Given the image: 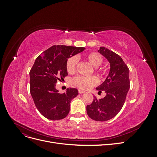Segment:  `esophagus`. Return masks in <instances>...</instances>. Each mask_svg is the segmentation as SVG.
Masks as SVG:
<instances>
[{
	"label": "esophagus",
	"instance_id": "esophagus-1",
	"mask_svg": "<svg viewBox=\"0 0 157 157\" xmlns=\"http://www.w3.org/2000/svg\"><path fill=\"white\" fill-rule=\"evenodd\" d=\"M78 92L79 94H84V93H85V91H84V90H80V89L78 90Z\"/></svg>",
	"mask_w": 157,
	"mask_h": 157
}]
</instances>
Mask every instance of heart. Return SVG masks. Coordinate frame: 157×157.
<instances>
[{
  "mask_svg": "<svg viewBox=\"0 0 157 157\" xmlns=\"http://www.w3.org/2000/svg\"><path fill=\"white\" fill-rule=\"evenodd\" d=\"M84 58L94 67H98L103 62L102 56L96 52H88V53L85 54ZM77 63V57L72 56L67 59V62H66V69L69 73L73 74L75 72ZM96 71L99 75L102 76L106 74V70L103 69H96ZM73 82L74 85L80 89L87 90L97 85L98 83V79L95 76L84 77V76L79 75L73 78Z\"/></svg>",
  "mask_w": 157,
  "mask_h": 157,
  "instance_id": "1",
  "label": "heart"
}]
</instances>
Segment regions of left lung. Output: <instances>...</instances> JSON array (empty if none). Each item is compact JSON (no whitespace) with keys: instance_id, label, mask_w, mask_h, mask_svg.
Returning a JSON list of instances; mask_svg holds the SVG:
<instances>
[{"instance_id":"1","label":"left lung","mask_w":157,"mask_h":157,"mask_svg":"<svg viewBox=\"0 0 157 157\" xmlns=\"http://www.w3.org/2000/svg\"><path fill=\"white\" fill-rule=\"evenodd\" d=\"M99 53L110 63V72L102 84L96 89L99 93L105 92L103 99L94 96L90 105H87L88 115L96 121H106L115 117L122 109L130 89L129 69L121 57L105 47H100Z\"/></svg>"}]
</instances>
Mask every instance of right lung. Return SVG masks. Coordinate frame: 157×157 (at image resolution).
<instances>
[{"label": "right lung", "mask_w": 157, "mask_h": 157, "mask_svg": "<svg viewBox=\"0 0 157 157\" xmlns=\"http://www.w3.org/2000/svg\"><path fill=\"white\" fill-rule=\"evenodd\" d=\"M84 47L54 45L37 57L29 72L30 92L38 111L52 121L67 116L70 103L78 94L77 89L67 88L61 94L56 89L57 80L63 79L68 73L67 59L84 50Z\"/></svg>", "instance_id": "right-lung-1"}]
</instances>
